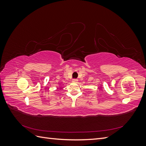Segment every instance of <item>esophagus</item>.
I'll use <instances>...</instances> for the list:
<instances>
[{"mask_svg":"<svg viewBox=\"0 0 146 146\" xmlns=\"http://www.w3.org/2000/svg\"><path fill=\"white\" fill-rule=\"evenodd\" d=\"M72 82H75V83H76V82H78V80H77V79H76V78H73V79H72Z\"/></svg>","mask_w":146,"mask_h":146,"instance_id":"1","label":"esophagus"}]
</instances>
